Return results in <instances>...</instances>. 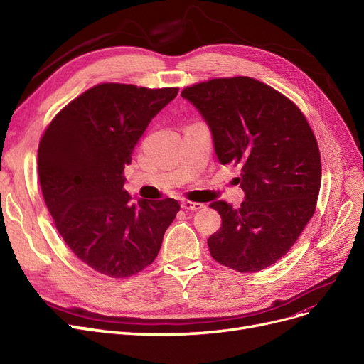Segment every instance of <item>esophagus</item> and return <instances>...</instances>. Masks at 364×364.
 I'll return each instance as SVG.
<instances>
[{
    "mask_svg": "<svg viewBox=\"0 0 364 364\" xmlns=\"http://www.w3.org/2000/svg\"><path fill=\"white\" fill-rule=\"evenodd\" d=\"M205 205L199 202H190V200H183L181 208L186 209V211H198V209H202Z\"/></svg>",
    "mask_w": 364,
    "mask_h": 364,
    "instance_id": "34e87169",
    "label": "esophagus"
}]
</instances>
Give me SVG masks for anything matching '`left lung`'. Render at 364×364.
<instances>
[{
  "label": "left lung",
  "mask_w": 364,
  "mask_h": 364,
  "mask_svg": "<svg viewBox=\"0 0 364 364\" xmlns=\"http://www.w3.org/2000/svg\"><path fill=\"white\" fill-rule=\"evenodd\" d=\"M213 134L220 164L240 168L245 200H224L220 230L209 236L213 258L240 273L267 269L288 252L316 211L320 151L302 112L274 88L247 76L218 78L183 90Z\"/></svg>",
  "instance_id": "1"
}]
</instances>
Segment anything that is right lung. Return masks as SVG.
<instances>
[{"mask_svg":"<svg viewBox=\"0 0 364 364\" xmlns=\"http://www.w3.org/2000/svg\"><path fill=\"white\" fill-rule=\"evenodd\" d=\"M178 88L95 85L62 109L38 147V174L54 224L92 270L122 279L150 265L180 205L132 200L124 168L150 121Z\"/></svg>","mask_w":364,"mask_h":364,"instance_id":"right-lung-1","label":"right lung"}]
</instances>
